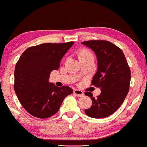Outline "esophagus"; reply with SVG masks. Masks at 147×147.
I'll return each mask as SVG.
<instances>
[{"label": "esophagus", "mask_w": 147, "mask_h": 147, "mask_svg": "<svg viewBox=\"0 0 147 147\" xmlns=\"http://www.w3.org/2000/svg\"><path fill=\"white\" fill-rule=\"evenodd\" d=\"M74 94H75V96H78V97H81L84 96V92L80 90H74Z\"/></svg>", "instance_id": "1"}]
</instances>
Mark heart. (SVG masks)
<instances>
[{"label":"heart","mask_w":147,"mask_h":147,"mask_svg":"<svg viewBox=\"0 0 147 147\" xmlns=\"http://www.w3.org/2000/svg\"><path fill=\"white\" fill-rule=\"evenodd\" d=\"M89 55H93L90 51L86 50V49H83V50H81L80 51V53H79V57H81L89 56Z\"/></svg>","instance_id":"1"}]
</instances>
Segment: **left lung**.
<instances>
[{
    "instance_id": "left-lung-1",
    "label": "left lung",
    "mask_w": 147,
    "mask_h": 147,
    "mask_svg": "<svg viewBox=\"0 0 147 147\" xmlns=\"http://www.w3.org/2000/svg\"><path fill=\"white\" fill-rule=\"evenodd\" d=\"M81 44L91 49L96 56L97 71L92 84L100 88L96 98L86 92L92 105L85 109L86 115L94 118H102L116 112L126 98L131 80V71L125 56L121 49L105 40H90Z\"/></svg>"
}]
</instances>
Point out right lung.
Wrapping results in <instances>:
<instances>
[{
    "label": "right lung",
    "instance_id": "right-lung-1",
    "mask_svg": "<svg viewBox=\"0 0 147 147\" xmlns=\"http://www.w3.org/2000/svg\"><path fill=\"white\" fill-rule=\"evenodd\" d=\"M74 43H45L29 47L16 63L14 90L22 107L35 117L53 116L65 97L73 92L68 86L57 87L49 79L51 71L59 68L60 61Z\"/></svg>",
    "mask_w": 147,
    "mask_h": 147
}]
</instances>
